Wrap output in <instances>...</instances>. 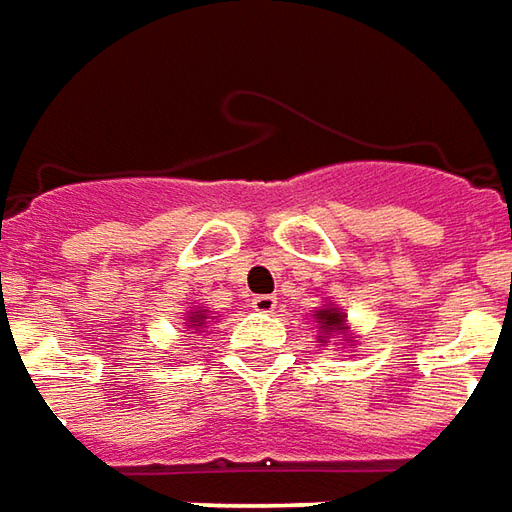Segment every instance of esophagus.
<instances>
[{"label":"esophagus","instance_id":"esophagus-1","mask_svg":"<svg viewBox=\"0 0 512 512\" xmlns=\"http://www.w3.org/2000/svg\"><path fill=\"white\" fill-rule=\"evenodd\" d=\"M276 296H256L253 298V310L256 312H273L276 310Z\"/></svg>","mask_w":512,"mask_h":512}]
</instances>
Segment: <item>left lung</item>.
Masks as SVG:
<instances>
[{
	"mask_svg": "<svg viewBox=\"0 0 512 512\" xmlns=\"http://www.w3.org/2000/svg\"><path fill=\"white\" fill-rule=\"evenodd\" d=\"M315 324H318L321 332H324V335H318L321 341L329 338L332 332H346V329H349L346 327V315L338 310V307H324V310L315 312Z\"/></svg>",
	"mask_w": 512,
	"mask_h": 512,
	"instance_id": "1",
	"label": "left lung"
}]
</instances>
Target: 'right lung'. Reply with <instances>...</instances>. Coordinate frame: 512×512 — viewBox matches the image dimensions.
Returning a JSON list of instances; mask_svg holds the SVG:
<instances>
[{
	"mask_svg": "<svg viewBox=\"0 0 512 512\" xmlns=\"http://www.w3.org/2000/svg\"><path fill=\"white\" fill-rule=\"evenodd\" d=\"M188 324L194 329H202V324H205V310H197L188 315Z\"/></svg>",
	"mask_w": 512,
	"mask_h": 512,
	"instance_id": "add662e5",
	"label": "right lung"
}]
</instances>
